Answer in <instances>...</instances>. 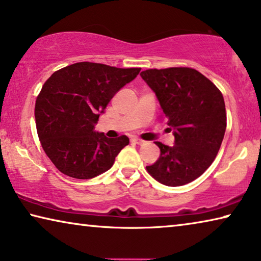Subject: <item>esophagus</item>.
<instances>
[{
	"instance_id": "esophagus-1",
	"label": "esophagus",
	"mask_w": 261,
	"mask_h": 261,
	"mask_svg": "<svg viewBox=\"0 0 261 261\" xmlns=\"http://www.w3.org/2000/svg\"><path fill=\"white\" fill-rule=\"evenodd\" d=\"M132 141L135 142V143H138V144H143V143H146V141H144V140L140 139V138H133V139H132Z\"/></svg>"
}]
</instances>
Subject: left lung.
<instances>
[{
    "instance_id": "1",
    "label": "left lung",
    "mask_w": 261,
    "mask_h": 261,
    "mask_svg": "<svg viewBox=\"0 0 261 261\" xmlns=\"http://www.w3.org/2000/svg\"><path fill=\"white\" fill-rule=\"evenodd\" d=\"M141 77L155 92L175 136L171 147L155 142L161 154L146 169L164 186L190 183L211 166L224 139L226 111L222 92L191 67L149 69Z\"/></svg>"
}]
</instances>
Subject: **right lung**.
<instances>
[{
	"label": "right lung",
	"mask_w": 261,
	"mask_h": 261,
	"mask_svg": "<svg viewBox=\"0 0 261 261\" xmlns=\"http://www.w3.org/2000/svg\"><path fill=\"white\" fill-rule=\"evenodd\" d=\"M140 70L80 62L56 71L44 83L36 99V127L44 151L64 175L93 178L110 169L129 143L126 135L113 140L95 133L94 125Z\"/></svg>",
	"instance_id": "right-lung-1"
}]
</instances>
